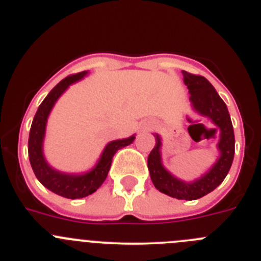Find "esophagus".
<instances>
[{
    "mask_svg": "<svg viewBox=\"0 0 261 261\" xmlns=\"http://www.w3.org/2000/svg\"><path fill=\"white\" fill-rule=\"evenodd\" d=\"M151 127H153V125H146V126H144V130H150Z\"/></svg>",
    "mask_w": 261,
    "mask_h": 261,
    "instance_id": "1",
    "label": "esophagus"
}]
</instances>
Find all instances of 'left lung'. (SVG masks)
Masks as SVG:
<instances>
[{"instance_id":"8db88e82","label":"left lung","mask_w":261,"mask_h":261,"mask_svg":"<svg viewBox=\"0 0 261 261\" xmlns=\"http://www.w3.org/2000/svg\"><path fill=\"white\" fill-rule=\"evenodd\" d=\"M184 83L190 93L191 107L198 115L209 118L219 128V141L217 149L219 156L216 163L199 178L184 181L172 174L162 162V138L154 134L155 145L148 156V169L156 190L171 198L179 200H195L203 198L219 186L226 178L234 155V133L226 103L223 102L213 85L204 76L182 71Z\"/></svg>"}]
</instances>
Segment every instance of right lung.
Wrapping results in <instances>:
<instances>
[{
	"label": "right lung",
	"mask_w": 261,
	"mask_h": 261,
	"mask_svg": "<svg viewBox=\"0 0 261 261\" xmlns=\"http://www.w3.org/2000/svg\"><path fill=\"white\" fill-rule=\"evenodd\" d=\"M87 75L88 71L71 75V76L58 83L48 93L47 97L38 107L37 113L33 118L29 133V141H28L29 161L38 181L43 186L47 187L49 191L67 199H82L97 191V189H99L105 179L107 178L111 164H112V158L116 151L118 149L130 145L135 140V135H131L130 138L110 141L103 149L95 166L88 172H83V173H67V172L58 171L48 163L44 153H43V143H44L48 116H49L50 111H52L53 106L56 105L58 98L66 92L67 88L74 83L84 79V76H87Z\"/></svg>",
	"instance_id": "1"
}]
</instances>
